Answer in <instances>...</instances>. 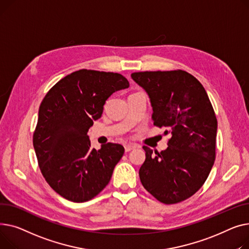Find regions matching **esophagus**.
I'll use <instances>...</instances> for the list:
<instances>
[{"mask_svg":"<svg viewBox=\"0 0 249 249\" xmlns=\"http://www.w3.org/2000/svg\"><path fill=\"white\" fill-rule=\"evenodd\" d=\"M136 148H137V145H136V144H133V143H127V144H125V145H124V151H125V152H129V151L134 150V149H136Z\"/></svg>","mask_w":249,"mask_h":249,"instance_id":"esophagus-1","label":"esophagus"}]
</instances>
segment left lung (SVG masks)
<instances>
[{
    "label": "left lung",
    "instance_id": "8db88e82",
    "mask_svg": "<svg viewBox=\"0 0 249 249\" xmlns=\"http://www.w3.org/2000/svg\"><path fill=\"white\" fill-rule=\"evenodd\" d=\"M130 76L150 97L154 124L169 127L165 134L172 136L160 153L142 147L141 182L160 202L184 201L205 183L215 160L217 120L207 92L183 70L135 72Z\"/></svg>",
    "mask_w": 249,
    "mask_h": 249
}]
</instances>
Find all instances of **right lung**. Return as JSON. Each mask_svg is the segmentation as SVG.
I'll return each mask as SVG.
<instances>
[{"label":"right lung","mask_w":249,"mask_h":249,"mask_svg":"<svg viewBox=\"0 0 249 249\" xmlns=\"http://www.w3.org/2000/svg\"><path fill=\"white\" fill-rule=\"evenodd\" d=\"M122 74L80 69L58 81L43 98L33 144L41 173L56 193L81 203L106 188L124 148H90L87 131L115 91L128 89Z\"/></svg>","instance_id":"1"}]
</instances>
